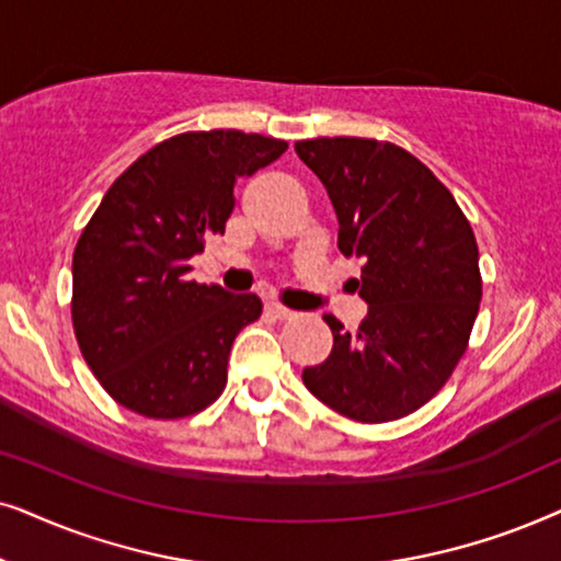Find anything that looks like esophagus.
I'll return each instance as SVG.
<instances>
[{"label": "esophagus", "instance_id": "34e87169", "mask_svg": "<svg viewBox=\"0 0 561 561\" xmlns=\"http://www.w3.org/2000/svg\"><path fill=\"white\" fill-rule=\"evenodd\" d=\"M266 312L272 318H276V320H287V318L295 316V310H289V308H285V305H279V302H266Z\"/></svg>", "mask_w": 561, "mask_h": 561}]
</instances>
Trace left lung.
Segmentation results:
<instances>
[{
  "mask_svg": "<svg viewBox=\"0 0 561 561\" xmlns=\"http://www.w3.org/2000/svg\"><path fill=\"white\" fill-rule=\"evenodd\" d=\"M339 218L343 256L364 259L356 335L325 316L333 348L302 382L335 413L385 423L425 405L467 351L482 300L480 251L454 194L394 144L297 140Z\"/></svg>",
  "mask_w": 561,
  "mask_h": 561,
  "instance_id": "8db88e82",
  "label": "left lung"
}]
</instances>
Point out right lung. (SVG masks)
<instances>
[{
  "label": "right lung",
  "instance_id": "add662e5",
  "mask_svg": "<svg viewBox=\"0 0 561 561\" xmlns=\"http://www.w3.org/2000/svg\"><path fill=\"white\" fill-rule=\"evenodd\" d=\"M285 151L256 133H182L112 182L73 251L71 318L89 369L119 405L169 421L220 398L230 346L261 300L186 279V261L205 236L226 233L238 179Z\"/></svg>",
  "mask_w": 561,
  "mask_h": 561
}]
</instances>
